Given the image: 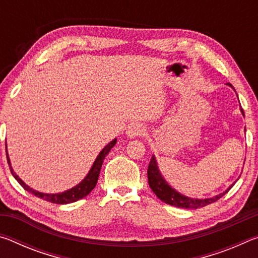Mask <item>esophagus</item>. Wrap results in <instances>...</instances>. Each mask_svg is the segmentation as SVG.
Wrapping results in <instances>:
<instances>
[{"label": "esophagus", "instance_id": "obj_1", "mask_svg": "<svg viewBox=\"0 0 258 258\" xmlns=\"http://www.w3.org/2000/svg\"><path fill=\"white\" fill-rule=\"evenodd\" d=\"M146 133V127L143 125H140V124H133L128 126V128L126 130V135H127V138L130 139H134V138H138V137H141Z\"/></svg>", "mask_w": 258, "mask_h": 258}]
</instances>
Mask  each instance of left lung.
I'll list each match as a JSON object with an SVG mask.
<instances>
[{
	"label": "left lung",
	"instance_id": "8db88e82",
	"mask_svg": "<svg viewBox=\"0 0 258 258\" xmlns=\"http://www.w3.org/2000/svg\"><path fill=\"white\" fill-rule=\"evenodd\" d=\"M228 85L233 89V86L228 83ZM234 90V89H233ZM243 115V110L240 109ZM148 182H149V186L151 190L155 192V195L158 197L161 202L166 204L171 205V206H175L178 208H185V209H196L200 207H205L207 205L217 202L218 199L223 197V196L228 192L233 184L231 185L229 189H226L223 194H220L215 196V197L207 198V199H195V198H189L186 196L181 195L180 192H177L175 189L168 184L167 182L165 181V178L161 175V173L158 168V165H157L156 157L152 156L151 160L148 166Z\"/></svg>",
	"mask_w": 258,
	"mask_h": 258
}]
</instances>
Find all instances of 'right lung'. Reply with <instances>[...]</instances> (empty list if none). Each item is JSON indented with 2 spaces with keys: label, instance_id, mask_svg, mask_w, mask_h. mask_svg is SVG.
Masks as SVG:
<instances>
[{
  "label": "right lung",
  "instance_id": "1",
  "mask_svg": "<svg viewBox=\"0 0 258 258\" xmlns=\"http://www.w3.org/2000/svg\"><path fill=\"white\" fill-rule=\"evenodd\" d=\"M116 142H117V139H113L111 142H109L108 145L104 147L101 151H100L99 156L97 157V159L94 160L92 167H91L90 172L87 173V175L85 176L84 180H83L81 183H78L77 185L72 187V189H69L67 191H63V192H60V194H43V192H38L36 190L32 189V187H29L14 172V168H12L11 163H10V158H9L8 151H7V160H8L9 167H10L11 174L14 175V177L19 182V184L23 186L26 191L30 192V194H33L34 196H36V197L41 198L43 200H46V202H50V203H53V204H59V205H64V204L75 203V202H77V200L83 199L94 189L95 185H97L99 174H100V169H101L103 160H104V158H106V156L109 154V151L112 149V147L116 145Z\"/></svg>",
  "mask_w": 258,
  "mask_h": 258
}]
</instances>
